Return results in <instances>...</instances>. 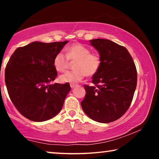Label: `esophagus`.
Here are the masks:
<instances>
[{"label": "esophagus", "mask_w": 159, "mask_h": 159, "mask_svg": "<svg viewBox=\"0 0 159 159\" xmlns=\"http://www.w3.org/2000/svg\"><path fill=\"white\" fill-rule=\"evenodd\" d=\"M76 85H77V84H75V83H71V84H70V86H71V88H75Z\"/></svg>", "instance_id": "34e87169"}]
</instances>
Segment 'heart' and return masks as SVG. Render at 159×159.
<instances>
[{"label":"heart","mask_w":159,"mask_h":159,"mask_svg":"<svg viewBox=\"0 0 159 159\" xmlns=\"http://www.w3.org/2000/svg\"><path fill=\"white\" fill-rule=\"evenodd\" d=\"M69 61H76V70L61 75L59 79L61 83H76L85 76H93L98 73L102 64L98 53H91L90 49L80 43L72 44L66 48V56L61 52L56 54L53 59V66L56 71L64 72L69 68Z\"/></svg>","instance_id":"1"}]
</instances>
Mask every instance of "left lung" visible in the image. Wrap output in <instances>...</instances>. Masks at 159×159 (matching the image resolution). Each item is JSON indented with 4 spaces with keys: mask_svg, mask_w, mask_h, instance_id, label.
<instances>
[{
    "mask_svg": "<svg viewBox=\"0 0 159 159\" xmlns=\"http://www.w3.org/2000/svg\"><path fill=\"white\" fill-rule=\"evenodd\" d=\"M102 60L100 69L93 76L95 86L84 85L81 107L93 120L107 123L125 114L133 100L137 86L136 66L128 50L110 40L90 41Z\"/></svg>",
    "mask_w": 159,
    "mask_h": 159,
    "instance_id": "8db88e82",
    "label": "left lung"
}]
</instances>
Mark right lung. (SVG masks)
I'll return each instance as SVG.
<instances>
[{
  "instance_id": "add662e5",
  "label": "right lung",
  "mask_w": 159,
  "mask_h": 159,
  "mask_svg": "<svg viewBox=\"0 0 159 159\" xmlns=\"http://www.w3.org/2000/svg\"><path fill=\"white\" fill-rule=\"evenodd\" d=\"M68 41L33 42L18 48L5 68V84L10 98L20 114L36 122L55 116L71 90L68 83H52L57 76L53 59Z\"/></svg>"
}]
</instances>
